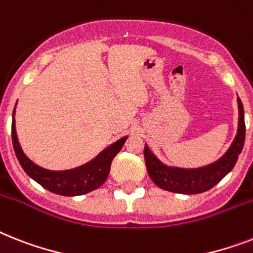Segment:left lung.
Wrapping results in <instances>:
<instances>
[{
    "label": "left lung",
    "instance_id": "1",
    "mask_svg": "<svg viewBox=\"0 0 253 253\" xmlns=\"http://www.w3.org/2000/svg\"><path fill=\"white\" fill-rule=\"evenodd\" d=\"M239 118L238 131L233 143L217 161L200 166V168H179L166 165L147 144L144 145V159L147 171L156 186L175 194L195 195L211 190L218 183L223 176L233 170L243 149L246 137V123H244V109L240 98H237Z\"/></svg>",
    "mask_w": 253,
    "mask_h": 253
}]
</instances>
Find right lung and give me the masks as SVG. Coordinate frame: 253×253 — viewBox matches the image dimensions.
<instances>
[{
  "label": "right lung",
  "instance_id": "add662e5",
  "mask_svg": "<svg viewBox=\"0 0 253 253\" xmlns=\"http://www.w3.org/2000/svg\"><path fill=\"white\" fill-rule=\"evenodd\" d=\"M16 108V105H15ZM15 108L13 112V123H11V137H13V147L15 151L16 159L20 166L31 176L35 182L46 188L53 194L62 195V196H79L96 190L104 184L110 171L113 159L117 153L122 149L127 137L125 136L116 143L106 147L104 151L98 153L94 159L88 161L84 165L69 170H49L44 169L31 161L20 147L15 128Z\"/></svg>",
  "mask_w": 253,
  "mask_h": 253
}]
</instances>
